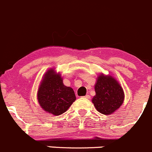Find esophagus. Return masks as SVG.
Listing matches in <instances>:
<instances>
[{
  "label": "esophagus",
  "instance_id": "1",
  "mask_svg": "<svg viewBox=\"0 0 152 152\" xmlns=\"http://www.w3.org/2000/svg\"><path fill=\"white\" fill-rule=\"evenodd\" d=\"M85 99H90V96H89V95H86V96H85Z\"/></svg>",
  "mask_w": 152,
  "mask_h": 152
}]
</instances>
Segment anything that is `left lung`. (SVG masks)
Instances as JSON below:
<instances>
[{"label": "left lung", "mask_w": 152, "mask_h": 152, "mask_svg": "<svg viewBox=\"0 0 152 152\" xmlns=\"http://www.w3.org/2000/svg\"><path fill=\"white\" fill-rule=\"evenodd\" d=\"M96 95L92 102L96 110L104 115H111L124 103V92L121 85L111 75L100 73L94 86Z\"/></svg>", "instance_id": "left-lung-1"}]
</instances>
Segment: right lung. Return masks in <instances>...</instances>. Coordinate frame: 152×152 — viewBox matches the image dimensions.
<instances>
[{
    "label": "right lung",
    "instance_id": "right-lung-1",
    "mask_svg": "<svg viewBox=\"0 0 152 152\" xmlns=\"http://www.w3.org/2000/svg\"><path fill=\"white\" fill-rule=\"evenodd\" d=\"M37 97L42 110L55 116L65 113L76 99L73 89L64 85L54 68L48 69L42 76Z\"/></svg>",
    "mask_w": 152,
    "mask_h": 152
}]
</instances>
